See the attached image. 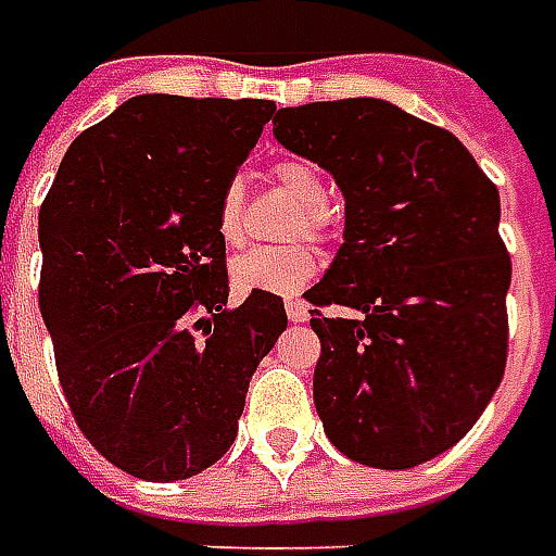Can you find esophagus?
Masks as SVG:
<instances>
[{
	"label": "esophagus",
	"mask_w": 556,
	"mask_h": 556,
	"mask_svg": "<svg viewBox=\"0 0 556 556\" xmlns=\"http://www.w3.org/2000/svg\"><path fill=\"white\" fill-rule=\"evenodd\" d=\"M285 308H287V317H290L293 323H305L311 317L308 305H305V302H299V299H287Z\"/></svg>",
	"instance_id": "obj_1"
}]
</instances>
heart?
Instances as JSON below:
<instances>
[{
	"mask_svg": "<svg viewBox=\"0 0 556 556\" xmlns=\"http://www.w3.org/2000/svg\"><path fill=\"white\" fill-rule=\"evenodd\" d=\"M269 179L281 194L296 203V212H293V218L285 230V239H290V245L242 251L233 260L230 275H233V285L239 290L293 296L320 269L314 248L299 242V239H308L317 245L332 242L341 230V212L329 200V185L311 161H275L269 167ZM215 224H218V236L227 245H239L245 239V188L239 179H230L222 188L218 208H215Z\"/></svg>",
	"mask_w": 556,
	"mask_h": 556,
	"instance_id": "heart-1",
	"label": "heart"
}]
</instances>
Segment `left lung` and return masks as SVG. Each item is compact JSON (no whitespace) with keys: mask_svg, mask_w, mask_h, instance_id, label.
<instances>
[{"mask_svg":"<svg viewBox=\"0 0 556 556\" xmlns=\"http://www.w3.org/2000/svg\"><path fill=\"white\" fill-rule=\"evenodd\" d=\"M275 137L332 173L344 245L305 293L314 404L348 458L407 470L467 434L506 371L500 194L455 134L377 98L285 108ZM334 304L353 318H326Z\"/></svg>","mask_w":556,"mask_h":556,"instance_id":"obj_1","label":"left lung"}]
</instances>
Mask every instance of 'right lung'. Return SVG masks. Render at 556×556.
I'll list each match as a JSON object with an SVG mask.
<instances>
[{"mask_svg":"<svg viewBox=\"0 0 556 556\" xmlns=\"http://www.w3.org/2000/svg\"><path fill=\"white\" fill-rule=\"evenodd\" d=\"M263 98L137 96L68 146L38 215V305L74 422L125 473L176 482L239 431L285 299L227 308L222 188L271 119Z\"/></svg>","mask_w":556,"mask_h":556,"instance_id":"obj_1","label":"right lung"}]
</instances>
